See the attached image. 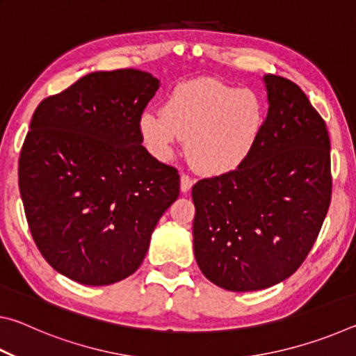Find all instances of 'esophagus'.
<instances>
[{
  "mask_svg": "<svg viewBox=\"0 0 356 356\" xmlns=\"http://www.w3.org/2000/svg\"><path fill=\"white\" fill-rule=\"evenodd\" d=\"M193 186V179L188 176V174H180V191L182 193H188L190 188Z\"/></svg>",
  "mask_w": 356,
  "mask_h": 356,
  "instance_id": "esophagus-1",
  "label": "esophagus"
}]
</instances>
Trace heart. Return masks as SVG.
Returning <instances> with one entry per match:
<instances>
[{"instance_id":"obj_1","label":"heart","mask_w":356,"mask_h":356,"mask_svg":"<svg viewBox=\"0 0 356 356\" xmlns=\"http://www.w3.org/2000/svg\"><path fill=\"white\" fill-rule=\"evenodd\" d=\"M265 124V108L251 89L229 86L212 78L180 83L165 100L163 113L146 111L140 130L159 159H170L186 140V154L196 170L222 174L248 159Z\"/></svg>"}]
</instances>
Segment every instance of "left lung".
<instances>
[{
	"instance_id": "obj_1",
	"label": "left lung",
	"mask_w": 356,
	"mask_h": 356,
	"mask_svg": "<svg viewBox=\"0 0 356 356\" xmlns=\"http://www.w3.org/2000/svg\"><path fill=\"white\" fill-rule=\"evenodd\" d=\"M268 113L237 170L193 185V250L209 281L232 292L272 287L297 272L331 201L330 136L306 94L264 76Z\"/></svg>"
}]
</instances>
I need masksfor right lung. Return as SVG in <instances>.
<instances>
[{
    "label": "right lung",
    "mask_w": 356,
    "mask_h": 356,
    "mask_svg": "<svg viewBox=\"0 0 356 356\" xmlns=\"http://www.w3.org/2000/svg\"><path fill=\"white\" fill-rule=\"evenodd\" d=\"M160 81L149 72H92L42 100L19 160L29 231L45 261L84 286L135 273L177 200V170L143 146L140 118Z\"/></svg>",
    "instance_id": "obj_1"
}]
</instances>
